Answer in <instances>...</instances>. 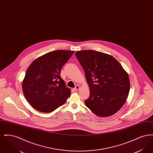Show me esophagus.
<instances>
[{
  "label": "esophagus",
  "instance_id": "esophagus-1",
  "mask_svg": "<svg viewBox=\"0 0 153 153\" xmlns=\"http://www.w3.org/2000/svg\"><path fill=\"white\" fill-rule=\"evenodd\" d=\"M79 89H80V86H79V85H76V87L74 88V90L75 91H78Z\"/></svg>",
  "mask_w": 153,
  "mask_h": 153
}]
</instances>
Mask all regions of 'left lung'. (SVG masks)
<instances>
[{"label": "left lung", "mask_w": 153, "mask_h": 153, "mask_svg": "<svg viewBox=\"0 0 153 153\" xmlns=\"http://www.w3.org/2000/svg\"><path fill=\"white\" fill-rule=\"evenodd\" d=\"M75 55L84 69L90 89L85 105L99 117L115 114L128 97L130 82L127 73L114 57L92 50Z\"/></svg>", "instance_id": "obj_1"}]
</instances>
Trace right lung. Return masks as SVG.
Wrapping results in <instances>:
<instances>
[{"label":"right lung","instance_id":"right-lung-1","mask_svg":"<svg viewBox=\"0 0 153 153\" xmlns=\"http://www.w3.org/2000/svg\"><path fill=\"white\" fill-rule=\"evenodd\" d=\"M74 51L57 50L35 59L27 68L22 83L24 95L38 111L49 113L65 102L71 95L61 77L62 66Z\"/></svg>","mask_w":153,"mask_h":153}]
</instances>
